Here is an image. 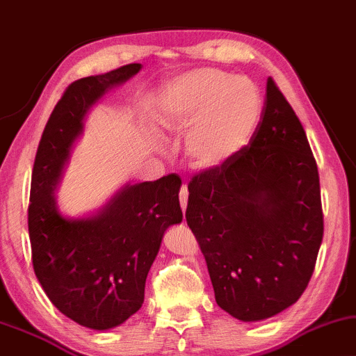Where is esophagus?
Returning <instances> with one entry per match:
<instances>
[{
    "label": "esophagus",
    "mask_w": 356,
    "mask_h": 356,
    "mask_svg": "<svg viewBox=\"0 0 356 356\" xmlns=\"http://www.w3.org/2000/svg\"><path fill=\"white\" fill-rule=\"evenodd\" d=\"M179 200H180V206H182V211L187 209V201H188V188H187V185H182V187H180Z\"/></svg>",
    "instance_id": "esophagus-1"
}]
</instances>
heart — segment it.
<instances>
[{
	"label": "heart",
	"mask_w": 356,
	"mask_h": 356,
	"mask_svg": "<svg viewBox=\"0 0 356 356\" xmlns=\"http://www.w3.org/2000/svg\"><path fill=\"white\" fill-rule=\"evenodd\" d=\"M164 123L188 129L185 155L196 169L225 164L251 139L264 100L257 84L217 68H200L177 78L163 100Z\"/></svg>",
	"instance_id": "1"
}]
</instances>
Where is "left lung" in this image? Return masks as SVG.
<instances>
[{
    "mask_svg": "<svg viewBox=\"0 0 356 356\" xmlns=\"http://www.w3.org/2000/svg\"><path fill=\"white\" fill-rule=\"evenodd\" d=\"M185 219L227 314L265 320L304 294L323 240L320 176L304 126L273 78L249 144L188 182Z\"/></svg>",
    "mask_w": 356,
    "mask_h": 356,
    "instance_id": "left-lung-1",
    "label": "left lung"
}]
</instances>
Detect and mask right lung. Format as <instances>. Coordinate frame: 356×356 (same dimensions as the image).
Listing matches in <instances>:
<instances>
[{
	"mask_svg": "<svg viewBox=\"0 0 356 356\" xmlns=\"http://www.w3.org/2000/svg\"><path fill=\"white\" fill-rule=\"evenodd\" d=\"M139 70L140 63H129L73 81L47 120L31 172L29 233L36 278L57 310L99 331L121 325L144 304L163 233L182 220V180L168 174L127 185L99 216L79 220L59 214L52 192L86 110Z\"/></svg>",
	"mask_w": 356,
	"mask_h": 356,
	"instance_id": "obj_1",
	"label": "right lung"
}]
</instances>
